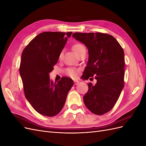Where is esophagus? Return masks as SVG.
Wrapping results in <instances>:
<instances>
[{
	"instance_id": "obj_1",
	"label": "esophagus",
	"mask_w": 146,
	"mask_h": 146,
	"mask_svg": "<svg viewBox=\"0 0 146 146\" xmlns=\"http://www.w3.org/2000/svg\"><path fill=\"white\" fill-rule=\"evenodd\" d=\"M74 85H77V84L79 83V82L78 81V80H74Z\"/></svg>"
}]
</instances>
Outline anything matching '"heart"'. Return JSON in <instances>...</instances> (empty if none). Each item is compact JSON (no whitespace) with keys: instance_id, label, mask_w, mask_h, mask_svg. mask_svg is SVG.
I'll use <instances>...</instances> for the list:
<instances>
[{"instance_id":"b5f03b06","label":"heart","mask_w":146,"mask_h":146,"mask_svg":"<svg viewBox=\"0 0 146 146\" xmlns=\"http://www.w3.org/2000/svg\"><path fill=\"white\" fill-rule=\"evenodd\" d=\"M72 48L73 51L77 55L80 54L83 52L86 51L85 47L84 46V45L82 43H80V42H77V43L74 44L72 46ZM63 55V52H61L59 55L60 59L62 58ZM66 73L70 77H71L72 78H76L77 76L78 70L74 68H68L66 70Z\"/></svg>"}]
</instances>
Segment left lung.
Instances as JSON below:
<instances>
[{"label": "left lung", "instance_id": "obj_1", "mask_svg": "<svg viewBox=\"0 0 146 146\" xmlns=\"http://www.w3.org/2000/svg\"><path fill=\"white\" fill-rule=\"evenodd\" d=\"M72 36L83 43L89 52L82 76L97 80L94 85L88 83L84 103L91 113L102 115L113 108L124 86V52L116 39L107 33L76 32Z\"/></svg>", "mask_w": 146, "mask_h": 146}]
</instances>
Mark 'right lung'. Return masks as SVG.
<instances>
[{
	"label": "right lung",
	"mask_w": 146,
	"mask_h": 146,
	"mask_svg": "<svg viewBox=\"0 0 146 146\" xmlns=\"http://www.w3.org/2000/svg\"><path fill=\"white\" fill-rule=\"evenodd\" d=\"M72 33H39L24 48L22 54L19 72L24 94L32 107L42 115L52 117L58 114L74 85L69 77H63L57 83L53 82L49 77V73L54 69Z\"/></svg>",
	"instance_id": "right-lung-1"
}]
</instances>
